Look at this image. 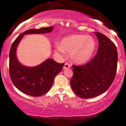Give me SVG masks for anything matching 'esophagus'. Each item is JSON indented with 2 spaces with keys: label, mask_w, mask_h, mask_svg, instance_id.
<instances>
[{
  "label": "esophagus",
  "mask_w": 126,
  "mask_h": 126,
  "mask_svg": "<svg viewBox=\"0 0 126 126\" xmlns=\"http://www.w3.org/2000/svg\"><path fill=\"white\" fill-rule=\"evenodd\" d=\"M70 67H71L70 64H68V63H65V64H64V66H63V68H64V69H66V68H70Z\"/></svg>",
  "instance_id": "obj_1"
}]
</instances>
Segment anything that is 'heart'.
<instances>
[{
  "label": "heart",
  "instance_id": "1",
  "mask_svg": "<svg viewBox=\"0 0 126 126\" xmlns=\"http://www.w3.org/2000/svg\"><path fill=\"white\" fill-rule=\"evenodd\" d=\"M96 47V42L91 36L74 34L63 38L60 45L56 46L55 49L62 55L65 52L70 53V57L74 63L82 64L91 58Z\"/></svg>",
  "mask_w": 126,
  "mask_h": 126
}]
</instances>
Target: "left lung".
Returning a JSON list of instances; mask_svg holds the SVG:
<instances>
[{
    "label": "left lung",
    "mask_w": 126,
    "mask_h": 126,
    "mask_svg": "<svg viewBox=\"0 0 126 126\" xmlns=\"http://www.w3.org/2000/svg\"><path fill=\"white\" fill-rule=\"evenodd\" d=\"M98 39L96 55L87 64L73 66L71 88L82 98L96 97L106 92L115 78L117 67V48L109 38L95 32Z\"/></svg>",
    "instance_id": "1"
}]
</instances>
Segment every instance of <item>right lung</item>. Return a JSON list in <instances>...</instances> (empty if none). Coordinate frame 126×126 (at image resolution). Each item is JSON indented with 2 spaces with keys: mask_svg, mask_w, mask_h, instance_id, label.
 I'll list each match as a JSON object with an SVG mask.
<instances>
[{
  "mask_svg": "<svg viewBox=\"0 0 126 126\" xmlns=\"http://www.w3.org/2000/svg\"><path fill=\"white\" fill-rule=\"evenodd\" d=\"M53 27L30 29L24 32L13 43L9 53V74L16 88L25 94L40 96L45 94L52 87L55 77L63 69L64 63H58L52 59H47L35 67H27L18 62L16 49L23 36L26 34L50 32Z\"/></svg>",
  "mask_w": 126,
  "mask_h": 126,
  "instance_id": "1",
  "label": "right lung"
}]
</instances>
